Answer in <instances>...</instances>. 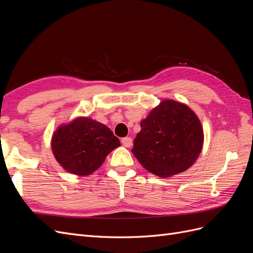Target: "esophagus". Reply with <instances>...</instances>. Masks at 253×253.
I'll return each instance as SVG.
<instances>
[{"label": "esophagus", "mask_w": 253, "mask_h": 253, "mask_svg": "<svg viewBox=\"0 0 253 253\" xmlns=\"http://www.w3.org/2000/svg\"><path fill=\"white\" fill-rule=\"evenodd\" d=\"M121 142H122V144L125 145L126 148H129L132 145V143H133V140H132L131 137H125V138L121 139Z\"/></svg>", "instance_id": "esophagus-1"}]
</instances>
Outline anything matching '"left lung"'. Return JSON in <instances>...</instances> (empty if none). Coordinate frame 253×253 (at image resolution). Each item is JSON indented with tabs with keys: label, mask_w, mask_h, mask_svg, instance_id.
<instances>
[{
	"label": "left lung",
	"mask_w": 253,
	"mask_h": 253,
	"mask_svg": "<svg viewBox=\"0 0 253 253\" xmlns=\"http://www.w3.org/2000/svg\"><path fill=\"white\" fill-rule=\"evenodd\" d=\"M132 153L145 170L167 178L186 171L200 156L204 129L188 105L167 99L141 120Z\"/></svg>",
	"instance_id": "8db88e82"
}]
</instances>
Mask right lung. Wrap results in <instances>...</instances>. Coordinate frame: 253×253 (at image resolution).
<instances>
[{
	"mask_svg": "<svg viewBox=\"0 0 253 253\" xmlns=\"http://www.w3.org/2000/svg\"><path fill=\"white\" fill-rule=\"evenodd\" d=\"M120 141L105 125L88 117L75 118L59 126L51 137V150L67 172L87 176L103 164Z\"/></svg>",
	"mask_w": 253,
	"mask_h": 253,
	"instance_id": "obj_1",
	"label": "right lung"
}]
</instances>
